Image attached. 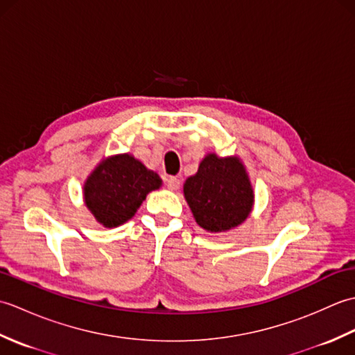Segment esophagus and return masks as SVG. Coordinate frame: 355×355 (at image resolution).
Masks as SVG:
<instances>
[{"mask_svg": "<svg viewBox=\"0 0 355 355\" xmlns=\"http://www.w3.org/2000/svg\"><path fill=\"white\" fill-rule=\"evenodd\" d=\"M166 186L169 191H178L180 189V180L177 177H169L166 180Z\"/></svg>", "mask_w": 355, "mask_h": 355, "instance_id": "1", "label": "esophagus"}]
</instances>
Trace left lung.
<instances>
[{"mask_svg":"<svg viewBox=\"0 0 355 355\" xmlns=\"http://www.w3.org/2000/svg\"><path fill=\"white\" fill-rule=\"evenodd\" d=\"M183 193L195 221L210 233L238 227L250 216L254 205L250 177L238 155L209 153L197 173L184 182Z\"/></svg>","mask_w":355,"mask_h":355,"instance_id":"1","label":"left lung"}]
</instances>
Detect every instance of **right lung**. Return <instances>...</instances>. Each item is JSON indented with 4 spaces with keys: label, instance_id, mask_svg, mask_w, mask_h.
Instances as JSON below:
<instances>
[{
    "label": "right lung",
    "instance_id": "1",
    "mask_svg": "<svg viewBox=\"0 0 355 355\" xmlns=\"http://www.w3.org/2000/svg\"><path fill=\"white\" fill-rule=\"evenodd\" d=\"M163 184L158 173L131 154L103 157L84 183V202L103 227L130 221L146 195Z\"/></svg>",
    "mask_w": 355,
    "mask_h": 355
}]
</instances>
